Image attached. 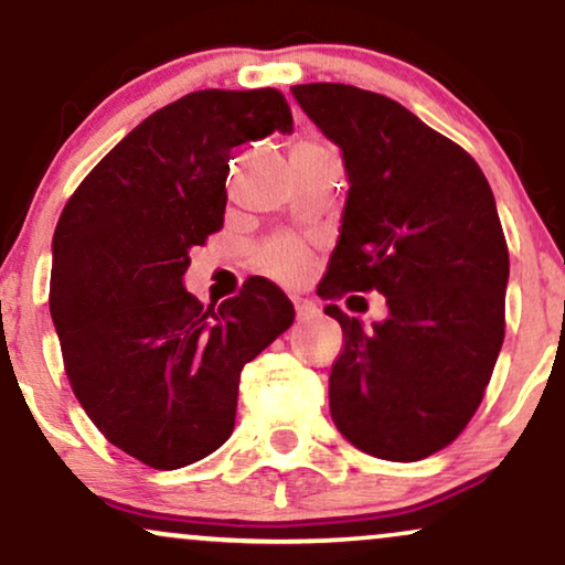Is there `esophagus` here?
Masks as SVG:
<instances>
[{
    "label": "esophagus",
    "mask_w": 565,
    "mask_h": 565,
    "mask_svg": "<svg viewBox=\"0 0 565 565\" xmlns=\"http://www.w3.org/2000/svg\"><path fill=\"white\" fill-rule=\"evenodd\" d=\"M291 302H295V313H297V321H308V319H313V313H316V305H313V300H308V297H291Z\"/></svg>",
    "instance_id": "obj_1"
}]
</instances>
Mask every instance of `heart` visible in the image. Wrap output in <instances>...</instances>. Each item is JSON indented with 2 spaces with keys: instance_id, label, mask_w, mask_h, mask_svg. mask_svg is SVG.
Masks as SVG:
<instances>
[{
  "instance_id": "1",
  "label": "heart",
  "mask_w": 565,
  "mask_h": 565,
  "mask_svg": "<svg viewBox=\"0 0 565 565\" xmlns=\"http://www.w3.org/2000/svg\"><path fill=\"white\" fill-rule=\"evenodd\" d=\"M313 142H300L297 148H310ZM260 268L278 278H295L308 268V246L297 238H276L260 252Z\"/></svg>"
}]
</instances>
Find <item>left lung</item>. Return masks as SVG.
<instances>
[{"instance_id":"8db88e82","label":"left lung","mask_w":565,"mask_h":565,"mask_svg":"<svg viewBox=\"0 0 565 565\" xmlns=\"http://www.w3.org/2000/svg\"><path fill=\"white\" fill-rule=\"evenodd\" d=\"M291 95L340 146L350 183L319 295L387 302L372 327L323 308L345 334L332 419L355 449L417 462L465 430L502 348L510 257L494 193L468 151L391 97L329 82Z\"/></svg>"}]
</instances>
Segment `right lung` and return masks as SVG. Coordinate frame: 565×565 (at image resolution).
<instances>
[{"label":"right lung","instance_id":"add662e5","mask_svg":"<svg viewBox=\"0 0 565 565\" xmlns=\"http://www.w3.org/2000/svg\"><path fill=\"white\" fill-rule=\"evenodd\" d=\"M291 132L278 89H199L142 119L68 199L53 236L50 313L71 387L114 446L157 470L228 440L238 377L295 321L255 276L204 308L191 249L223 228L236 148Z\"/></svg>","mask_w":565,"mask_h":565}]
</instances>
